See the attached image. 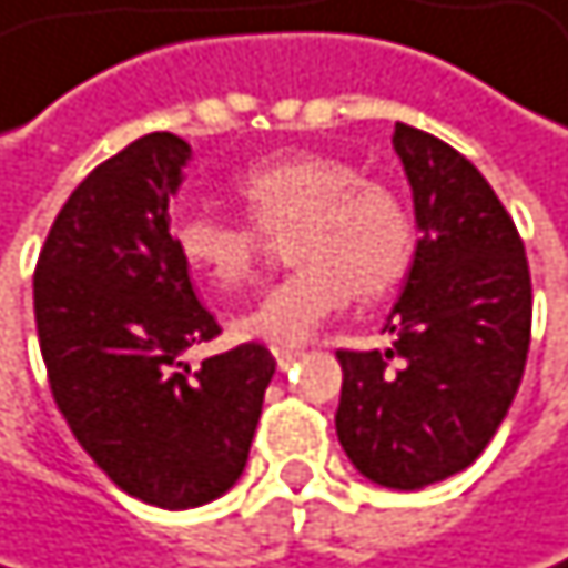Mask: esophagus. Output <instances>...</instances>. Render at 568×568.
<instances>
[{
	"label": "esophagus",
	"mask_w": 568,
	"mask_h": 568,
	"mask_svg": "<svg viewBox=\"0 0 568 568\" xmlns=\"http://www.w3.org/2000/svg\"><path fill=\"white\" fill-rule=\"evenodd\" d=\"M272 356L278 363V371H290L293 363L300 359V349H293V346H272Z\"/></svg>",
	"instance_id": "34e87169"
}]
</instances>
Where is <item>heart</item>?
Instances as JSON below:
<instances>
[{
    "instance_id": "b5f03b06",
    "label": "heart",
    "mask_w": 568,
    "mask_h": 568,
    "mask_svg": "<svg viewBox=\"0 0 568 568\" xmlns=\"http://www.w3.org/2000/svg\"><path fill=\"white\" fill-rule=\"evenodd\" d=\"M235 197L252 225L215 212H191L174 225L181 262L229 293L252 278L262 235L286 225L296 268L242 316L235 333L272 346H300L353 293H390L414 258V225L394 187L363 178L349 161L323 151H286L255 161L235 178Z\"/></svg>"
}]
</instances>
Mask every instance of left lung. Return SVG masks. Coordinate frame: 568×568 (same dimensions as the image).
<instances>
[{
    "instance_id": "left-lung-1",
    "label": "left lung",
    "mask_w": 568,
    "mask_h": 568,
    "mask_svg": "<svg viewBox=\"0 0 568 568\" xmlns=\"http://www.w3.org/2000/svg\"><path fill=\"white\" fill-rule=\"evenodd\" d=\"M420 229L390 349H336V434L384 488L444 481L488 448L521 384L532 278L518 229L481 171L417 128H394Z\"/></svg>"
}]
</instances>
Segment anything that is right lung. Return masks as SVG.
I'll return each mask as SVG.
<instances>
[{"mask_svg":"<svg viewBox=\"0 0 568 568\" xmlns=\"http://www.w3.org/2000/svg\"><path fill=\"white\" fill-rule=\"evenodd\" d=\"M191 148L144 134L60 209L32 275L36 333L60 414L97 468L158 508H194L245 471L275 359L262 343L187 367L222 333L197 303L168 201Z\"/></svg>","mask_w":568,"mask_h":568,"instance_id":"right-lung-1","label":"right lung"}]
</instances>
